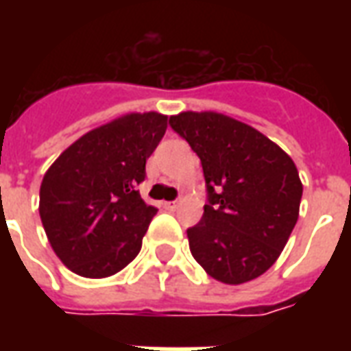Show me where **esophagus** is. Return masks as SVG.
Returning <instances> with one entry per match:
<instances>
[{
    "instance_id": "1",
    "label": "esophagus",
    "mask_w": 351,
    "mask_h": 351,
    "mask_svg": "<svg viewBox=\"0 0 351 351\" xmlns=\"http://www.w3.org/2000/svg\"><path fill=\"white\" fill-rule=\"evenodd\" d=\"M176 206H178V201H165L163 203V208H167V210H175Z\"/></svg>"
}]
</instances>
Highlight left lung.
Returning a JSON list of instances; mask_svg holds the SVG:
<instances>
[{"label": "left lung", "instance_id": "8db88e82", "mask_svg": "<svg viewBox=\"0 0 351 351\" xmlns=\"http://www.w3.org/2000/svg\"><path fill=\"white\" fill-rule=\"evenodd\" d=\"M171 128L197 154L205 213L188 229L191 256L223 284L261 276L299 218L302 184L293 160L263 133L220 112H180Z\"/></svg>", "mask_w": 351, "mask_h": 351}]
</instances>
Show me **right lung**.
I'll return each mask as SVG.
<instances>
[{
    "label": "right lung",
    "mask_w": 351,
    "mask_h": 351,
    "mask_svg": "<svg viewBox=\"0 0 351 351\" xmlns=\"http://www.w3.org/2000/svg\"><path fill=\"white\" fill-rule=\"evenodd\" d=\"M167 130V116L131 112L88 131L45 173L39 214L62 263L84 278H107L137 258L158 208L137 186Z\"/></svg>",
    "instance_id": "1"
}]
</instances>
